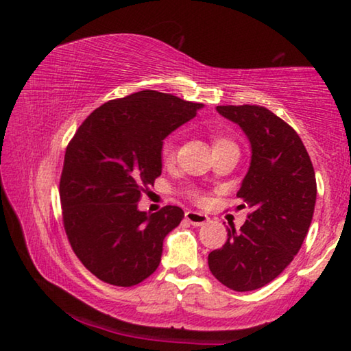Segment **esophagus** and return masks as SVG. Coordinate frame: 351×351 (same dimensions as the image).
Returning a JSON list of instances; mask_svg holds the SVG:
<instances>
[{
	"label": "esophagus",
	"instance_id": "34e87169",
	"mask_svg": "<svg viewBox=\"0 0 351 351\" xmlns=\"http://www.w3.org/2000/svg\"><path fill=\"white\" fill-rule=\"evenodd\" d=\"M186 219L193 226H203L207 221H209V217L204 215V213L201 212H195V210H187L186 212Z\"/></svg>",
	"mask_w": 351,
	"mask_h": 351
}]
</instances>
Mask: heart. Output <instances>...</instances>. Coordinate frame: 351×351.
I'll list each match as a JSON object with an SVG mask.
<instances>
[{
  "label": "heart",
  "mask_w": 351,
  "mask_h": 351,
  "mask_svg": "<svg viewBox=\"0 0 351 351\" xmlns=\"http://www.w3.org/2000/svg\"><path fill=\"white\" fill-rule=\"evenodd\" d=\"M226 144H232V142L223 138V136H219V134H212V147L213 148L221 147ZM159 154H161V161L164 164H171L175 161V156H176V138L175 136H170V138H167L162 142L161 152H159ZM187 197L192 201H197V203L203 201V193L198 192V190H189Z\"/></svg>",
  "instance_id": "obj_1"
}]
</instances>
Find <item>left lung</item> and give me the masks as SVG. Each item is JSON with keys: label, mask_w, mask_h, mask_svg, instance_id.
Masks as SVG:
<instances>
[{"label": "left lung", "mask_w": 351, "mask_h": 351, "mask_svg": "<svg viewBox=\"0 0 351 351\" xmlns=\"http://www.w3.org/2000/svg\"><path fill=\"white\" fill-rule=\"evenodd\" d=\"M217 111L251 142V167L237 193L251 212L239 232L228 229V241L207 261L218 282L243 293L274 280L299 252L316 204V175L295 130L268 108L223 105Z\"/></svg>", "instance_id": "1"}]
</instances>
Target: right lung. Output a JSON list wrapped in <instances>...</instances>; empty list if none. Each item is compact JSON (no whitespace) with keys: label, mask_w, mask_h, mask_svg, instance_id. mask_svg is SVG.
Masks as SVG:
<instances>
[{"label":"right lung","mask_w":351,"mask_h":351,"mask_svg":"<svg viewBox=\"0 0 351 351\" xmlns=\"http://www.w3.org/2000/svg\"><path fill=\"white\" fill-rule=\"evenodd\" d=\"M203 104L153 90L108 100L69 141L60 176L64 232L83 266L114 287H133L161 261L162 241L184 212L138 210L161 175L162 141Z\"/></svg>","instance_id":"1"}]
</instances>
